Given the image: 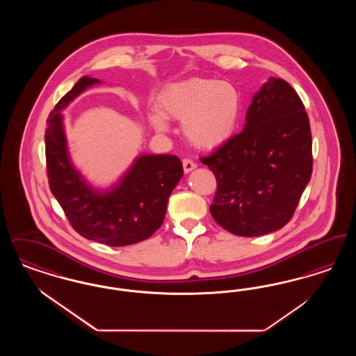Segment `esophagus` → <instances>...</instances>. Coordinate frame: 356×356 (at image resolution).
Masks as SVG:
<instances>
[{
    "mask_svg": "<svg viewBox=\"0 0 356 356\" xmlns=\"http://www.w3.org/2000/svg\"><path fill=\"white\" fill-rule=\"evenodd\" d=\"M183 168H184V172L188 173V172H191V170L196 168V163L192 161L191 159H183Z\"/></svg>",
    "mask_w": 356,
    "mask_h": 356,
    "instance_id": "34e87169",
    "label": "esophagus"
}]
</instances>
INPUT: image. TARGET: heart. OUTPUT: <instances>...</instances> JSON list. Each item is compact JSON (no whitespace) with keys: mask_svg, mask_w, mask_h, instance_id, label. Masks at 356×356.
Instances as JSON below:
<instances>
[{"mask_svg":"<svg viewBox=\"0 0 356 356\" xmlns=\"http://www.w3.org/2000/svg\"><path fill=\"white\" fill-rule=\"evenodd\" d=\"M241 97L236 88L213 79L191 77L167 85L148 113L157 132L170 131V120H181L186 140L203 149L218 148L236 132Z\"/></svg>","mask_w":356,"mask_h":356,"instance_id":"heart-1","label":"heart"}]
</instances>
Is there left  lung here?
<instances>
[{
	"mask_svg": "<svg viewBox=\"0 0 356 356\" xmlns=\"http://www.w3.org/2000/svg\"><path fill=\"white\" fill-rule=\"evenodd\" d=\"M218 183L209 211L237 236L283 228L312 173V137L305 105L282 79L254 93L244 129L200 159Z\"/></svg>",
	"mask_w": 356,
	"mask_h": 356,
	"instance_id": "8db88e82",
	"label": "left lung"
}]
</instances>
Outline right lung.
I'll use <instances>...</instances> for the list:
<instances>
[{
    "instance_id": "add662e5",
    "label": "right lung",
    "mask_w": 356,
    "mask_h": 356,
    "mask_svg": "<svg viewBox=\"0 0 356 356\" xmlns=\"http://www.w3.org/2000/svg\"><path fill=\"white\" fill-rule=\"evenodd\" d=\"M96 83L97 79L81 77L51 111L45 131L47 172L51 193L77 234L124 247L152 236L161 227L170 192L184 170L177 156L143 154L109 192L88 186L70 163L60 111Z\"/></svg>"
}]
</instances>
